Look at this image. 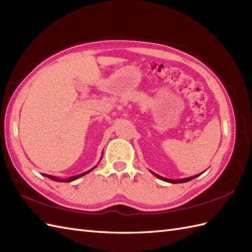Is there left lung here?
<instances>
[{
	"mask_svg": "<svg viewBox=\"0 0 252 252\" xmlns=\"http://www.w3.org/2000/svg\"><path fill=\"white\" fill-rule=\"evenodd\" d=\"M151 173L154 174V175H156V177L158 178L159 180H163V181L168 182V183H172V184H179V183H186V182L191 181L192 179H194V178H196V177H199V175H200V174H196V175H193V177L186 178V179H181V180H170V179L163 178V177H161V175H158V174H157V173H155V172H152V171H151Z\"/></svg>",
	"mask_w": 252,
	"mask_h": 252,
	"instance_id": "obj_1",
	"label": "left lung"
}]
</instances>
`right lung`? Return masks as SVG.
Returning <instances> with one entry per match:
<instances>
[{
  "mask_svg": "<svg viewBox=\"0 0 252 252\" xmlns=\"http://www.w3.org/2000/svg\"><path fill=\"white\" fill-rule=\"evenodd\" d=\"M101 161V159H100ZM96 166H94V168H91V169H89V170H87V171H85V172H83V173H80V174H78V175H73V177H70V178H68V179H60V178H57V177H53V175H49V174H45V173H43V175L44 177H46V178H48V179H50V180H52V181H56V182H63V183H69V182H72V181H74V180H77V179H79V178H81V177H83V175H85V174H87V173H89L90 171H93L94 168H95Z\"/></svg>",
  "mask_w": 252,
  "mask_h": 252,
  "instance_id": "add662e5",
  "label": "right lung"
}]
</instances>
